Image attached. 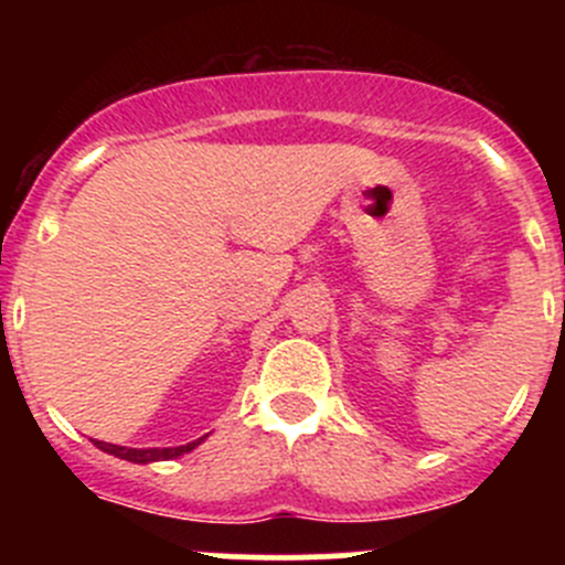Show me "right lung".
Segmentation results:
<instances>
[{"mask_svg":"<svg viewBox=\"0 0 565 565\" xmlns=\"http://www.w3.org/2000/svg\"><path fill=\"white\" fill-rule=\"evenodd\" d=\"M199 443H202V440L188 443V446H177V448H122V446H111V443H98V440H95V446H98L100 451L114 454V457H119V459L136 461V465H147V461H163V459L182 457V454L193 451V448H196Z\"/></svg>","mask_w":565,"mask_h":565,"instance_id":"add662e5","label":"right lung"}]
</instances>
